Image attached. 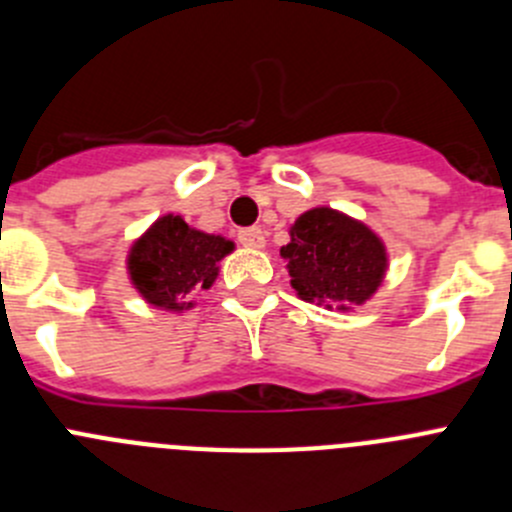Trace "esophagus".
I'll use <instances>...</instances> for the list:
<instances>
[{
    "mask_svg": "<svg viewBox=\"0 0 512 512\" xmlns=\"http://www.w3.org/2000/svg\"><path fill=\"white\" fill-rule=\"evenodd\" d=\"M237 240H240L242 247H250V250H262V247H265V232H262L260 227H247V229H240Z\"/></svg>",
    "mask_w": 512,
    "mask_h": 512,
    "instance_id": "obj_1",
    "label": "esophagus"
}]
</instances>
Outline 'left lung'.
<instances>
[{
    "instance_id": "left-lung-1",
    "label": "left lung",
    "mask_w": 512,
    "mask_h": 512,
    "mask_svg": "<svg viewBox=\"0 0 512 512\" xmlns=\"http://www.w3.org/2000/svg\"><path fill=\"white\" fill-rule=\"evenodd\" d=\"M280 257L300 300L343 313L371 300L389 267L379 234L331 207L300 214L290 227V242L280 247Z\"/></svg>"
}]
</instances>
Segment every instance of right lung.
I'll list each match as a JSON object with an SVG mask.
<instances>
[{"label":"right lung","instance_id":"1","mask_svg":"<svg viewBox=\"0 0 512 512\" xmlns=\"http://www.w3.org/2000/svg\"><path fill=\"white\" fill-rule=\"evenodd\" d=\"M232 250L234 242L222 234L189 227L181 214H164L128 250V280L148 305L181 313L194 308L191 295L212 288L219 262Z\"/></svg>","mask_w":512,"mask_h":512}]
</instances>
